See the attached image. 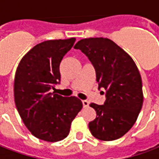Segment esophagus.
Wrapping results in <instances>:
<instances>
[{
  "label": "esophagus",
  "mask_w": 159,
  "mask_h": 159,
  "mask_svg": "<svg viewBox=\"0 0 159 159\" xmlns=\"http://www.w3.org/2000/svg\"><path fill=\"white\" fill-rule=\"evenodd\" d=\"M89 101H88V100H83V107H89Z\"/></svg>",
  "instance_id": "esophagus-1"
}]
</instances>
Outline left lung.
I'll return each instance as SVG.
<instances>
[{
	"label": "left lung",
	"mask_w": 159,
	"mask_h": 159,
	"mask_svg": "<svg viewBox=\"0 0 159 159\" xmlns=\"http://www.w3.org/2000/svg\"><path fill=\"white\" fill-rule=\"evenodd\" d=\"M74 48L89 58L95 69L99 89H106L104 105L90 104L97 114L89 123L90 132L100 140L119 139L133 127L143 104L142 82L135 63L108 38L82 39Z\"/></svg>",
	"instance_id": "8db88e82"
}]
</instances>
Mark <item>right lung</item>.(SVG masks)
<instances>
[{
  "label": "right lung",
  "mask_w": 159,
  "mask_h": 159,
  "mask_svg": "<svg viewBox=\"0 0 159 159\" xmlns=\"http://www.w3.org/2000/svg\"><path fill=\"white\" fill-rule=\"evenodd\" d=\"M76 38L41 42L20 60L14 78V100L26 128L40 140L55 142L70 133L73 119L83 108L75 96L51 93L60 83L59 65Z\"/></svg>",
  "instance_id": "obj_1"
}]
</instances>
